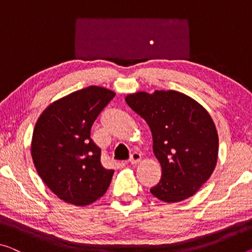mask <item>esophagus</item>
I'll list each match as a JSON object with an SVG mask.
<instances>
[{"instance_id":"34e87169","label":"esophagus","mask_w":252,"mask_h":252,"mask_svg":"<svg viewBox=\"0 0 252 252\" xmlns=\"http://www.w3.org/2000/svg\"><path fill=\"white\" fill-rule=\"evenodd\" d=\"M141 158H142V156L137 152H134L133 154H131L130 158H129V162L130 164L133 165H136L138 162H141Z\"/></svg>"}]
</instances>
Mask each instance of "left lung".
<instances>
[{
	"label": "left lung",
	"instance_id": "left-lung-1",
	"mask_svg": "<svg viewBox=\"0 0 252 252\" xmlns=\"http://www.w3.org/2000/svg\"><path fill=\"white\" fill-rule=\"evenodd\" d=\"M148 123L153 152L162 168L161 180L150 189L165 203H178L195 195L214 171L219 135L207 110L181 92H136L125 98Z\"/></svg>",
	"mask_w": 252,
	"mask_h": 252
}]
</instances>
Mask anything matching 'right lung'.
Wrapping results in <instances>:
<instances>
[{
  "mask_svg": "<svg viewBox=\"0 0 252 252\" xmlns=\"http://www.w3.org/2000/svg\"><path fill=\"white\" fill-rule=\"evenodd\" d=\"M116 94L91 86L50 103L34 125L32 157L38 175L60 199L76 206L94 203L109 187L91 127Z\"/></svg>",
  "mask_w": 252,
  "mask_h": 252,
  "instance_id": "obj_1",
  "label": "right lung"
}]
</instances>
